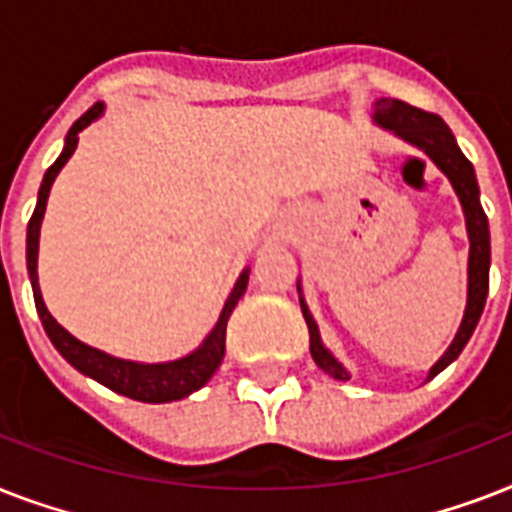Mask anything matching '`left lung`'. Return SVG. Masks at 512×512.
Masks as SVG:
<instances>
[{"label":"left lung","instance_id":"obj_1","mask_svg":"<svg viewBox=\"0 0 512 512\" xmlns=\"http://www.w3.org/2000/svg\"><path fill=\"white\" fill-rule=\"evenodd\" d=\"M374 122L398 135L406 143H412L414 148H420L433 159L438 170L449 177V183L460 196L462 212H465V225H468V239H470V257H468V305H465V316L462 324L454 335L452 345L446 348V353L438 358L433 369L428 372V380H433L438 372H444L446 366L452 364L454 358L460 356L462 348L468 345L470 335L476 332V324L481 319L486 305V295H489V263H492V244H489V220L484 215L481 199H478V183L473 164L465 159V154L457 146L452 130L446 127L444 119L422 108H414L404 100L396 98H380L374 103ZM300 289V284H297ZM300 308H303L305 324L311 332V356L319 369L335 377V380H350L348 369L337 361L321 342L319 327L313 321L308 305L300 297Z\"/></svg>","mask_w":512,"mask_h":512}]
</instances>
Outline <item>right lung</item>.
I'll return each mask as SVG.
<instances>
[{"mask_svg": "<svg viewBox=\"0 0 512 512\" xmlns=\"http://www.w3.org/2000/svg\"><path fill=\"white\" fill-rule=\"evenodd\" d=\"M106 111L103 103H95V106L87 111L84 116H79L71 130L66 135V146H63V154L55 159L50 170L44 172L42 188H39V199H36V209L31 220H28V233H26V265H28V279H31V289H34V303L36 313L42 319V327L50 337V342L58 348V353L66 358L68 364L79 369L82 374L98 380L100 385H106L114 393H122L127 398H135V401H146V404H167V401H180V398L191 396L193 390H199L207 385V380L217 372V366L223 364L225 356V327H228V319H231L233 308L241 300V295L247 292L249 281V268L239 276L236 287L228 295L223 305V313L217 319L215 329L209 332L207 340L201 342L199 348L188 353V356L177 358V361H164V364H138V361H124V358L108 356L103 350L90 348L84 345L82 340H76L71 332L60 327L58 321L52 319V313L47 311V305L42 300V292H39V276H36V257H39V228H42L44 209H47V196H50V188L55 183L58 172L63 170V164L71 159V154L76 151V143H79V132L84 127H90L100 114Z\"/></svg>", "mask_w": 512, "mask_h": 512, "instance_id": "right-lung-1", "label": "right lung"}]
</instances>
